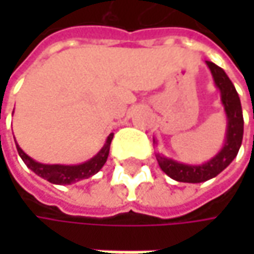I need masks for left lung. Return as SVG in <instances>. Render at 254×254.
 <instances>
[{"instance_id":"obj_1","label":"left lung","mask_w":254,"mask_h":254,"mask_svg":"<svg viewBox=\"0 0 254 254\" xmlns=\"http://www.w3.org/2000/svg\"><path fill=\"white\" fill-rule=\"evenodd\" d=\"M206 66L209 67L213 83L219 90L220 103L223 106L226 116L225 141L218 154H215L210 160L202 164H187V162L177 161L157 152L155 158L158 161L160 168L170 178L178 182L199 184L215 178L236 158L243 140V113H242L239 94L222 67L208 61H206ZM154 145H157L155 140H154Z\"/></svg>"}]
</instances>
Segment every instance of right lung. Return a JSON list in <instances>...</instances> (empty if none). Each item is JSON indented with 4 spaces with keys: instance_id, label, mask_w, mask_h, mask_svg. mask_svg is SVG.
I'll return each mask as SVG.
<instances>
[{
    "instance_id": "add662e5",
    "label": "right lung",
    "mask_w": 254,
    "mask_h": 254,
    "mask_svg": "<svg viewBox=\"0 0 254 254\" xmlns=\"http://www.w3.org/2000/svg\"><path fill=\"white\" fill-rule=\"evenodd\" d=\"M113 135H114V132L109 134L104 145H103L102 148H100V151L97 152L94 157H92L87 161L80 162V164H74V165L38 162L35 161L34 158H31L28 154H25L24 150L18 145L16 141H15V145H16L18 154L22 158V161L25 162V165L31 171H34L38 177L49 181L51 184H55V185H70V184H74L77 181L90 178L94 174H97L99 171L102 170L103 165L107 161V157H109Z\"/></svg>"
}]
</instances>
